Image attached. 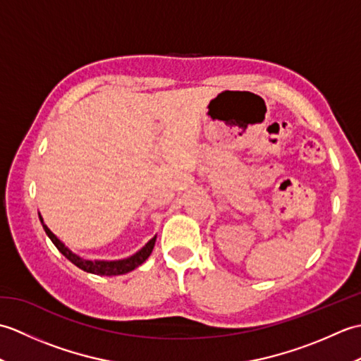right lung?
Masks as SVG:
<instances>
[{"label": "right lung", "instance_id": "obj_1", "mask_svg": "<svg viewBox=\"0 0 361 361\" xmlns=\"http://www.w3.org/2000/svg\"><path fill=\"white\" fill-rule=\"evenodd\" d=\"M40 220H42V224H43V219L42 217H40ZM43 228H44L46 234L49 235V239L52 240V243L56 245L57 250L62 252V255L68 260H71V262L75 267H79L80 270H83V271L93 273V274H101V276H118V274H126L128 271L135 270L136 267H140L144 262V260L150 256V252H152L153 247H155V240H157V237H153V239L149 240V243L145 245L144 248H141L140 251L136 252V255L130 256L127 259L113 260V262H104V260H87V259L79 257L78 255H74L73 251L68 250L65 245L60 242L57 237L49 231V228L46 226L44 224H43Z\"/></svg>", "mask_w": 361, "mask_h": 361}]
</instances>
